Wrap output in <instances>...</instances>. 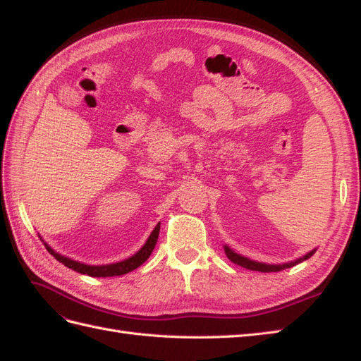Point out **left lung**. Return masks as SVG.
Here are the masks:
<instances>
[{"label": "left lung", "instance_id": "obj_1", "mask_svg": "<svg viewBox=\"0 0 361 361\" xmlns=\"http://www.w3.org/2000/svg\"><path fill=\"white\" fill-rule=\"evenodd\" d=\"M224 252L226 257H228L232 263H235L241 267H246L249 271H258V272H279L281 269H286V267H292L298 263L303 262V259L311 258L315 254V249L311 250V252H307L306 255H303L301 258L295 259V262H290V263H284V264H266V263H259V262H254V259H249L246 257H243L237 252H233V250L229 246H224Z\"/></svg>", "mask_w": 361, "mask_h": 361}]
</instances>
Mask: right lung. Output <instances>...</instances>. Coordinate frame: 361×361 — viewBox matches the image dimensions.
Here are the masks:
<instances>
[{"label": "right lung", "instance_id": "1", "mask_svg": "<svg viewBox=\"0 0 361 361\" xmlns=\"http://www.w3.org/2000/svg\"><path fill=\"white\" fill-rule=\"evenodd\" d=\"M158 233H160V223L155 226V229L150 233L147 241L145 243V246H142L135 255L129 257L128 259H123V262L118 263H112V264H103V266H90V264H85V263H80V262H75L72 258H67L61 254L55 252V250L50 247L49 245H46V249L49 250L50 255H54V258H56L58 262L63 263L66 267H69L72 271H77L80 274H86L89 276H116V275H124L128 272H132L133 269H137L142 263L146 262V259L152 254V250L157 245V240H158Z\"/></svg>", "mask_w": 361, "mask_h": 361}]
</instances>
